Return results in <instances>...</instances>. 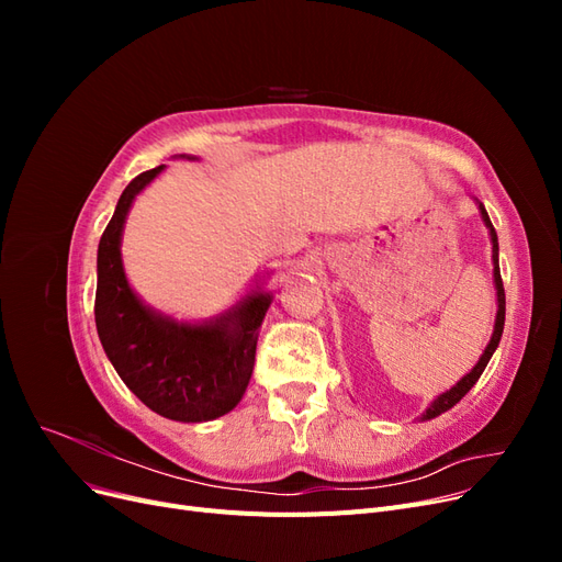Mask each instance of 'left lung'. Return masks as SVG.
Returning a JSON list of instances; mask_svg holds the SVG:
<instances>
[{
    "instance_id": "left-lung-1",
    "label": "left lung",
    "mask_w": 562,
    "mask_h": 562,
    "mask_svg": "<svg viewBox=\"0 0 562 562\" xmlns=\"http://www.w3.org/2000/svg\"><path fill=\"white\" fill-rule=\"evenodd\" d=\"M475 203H479L481 217H483V223H485V227H487V232H490V241H492V267H495V271H492V277H495V288H497V318H495V330H492V337H490V342H487L483 356L479 359V363H475V366L471 368V372H467V375H464L462 380H459L452 389H448L446 394H440L438 398H434V403L427 407V413H424L419 419H434V417H438V415H443L446 411H450L452 405H457L459 401H462V398L469 394V389H471L475 382H479V378L483 375L485 366H487L490 359H492V353H495V349L499 347V339H502V333H504L506 297H504V283H502V274H499V244H497V232H495V227H492L483 203H481V201H475Z\"/></svg>"
}]
</instances>
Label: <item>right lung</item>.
<instances>
[{
    "mask_svg": "<svg viewBox=\"0 0 562 562\" xmlns=\"http://www.w3.org/2000/svg\"><path fill=\"white\" fill-rule=\"evenodd\" d=\"M164 168L128 182L100 236L95 328L116 375L149 411L176 422H209L234 411L246 394L271 293L252 291L201 323L176 321L135 295L122 262V232L135 196Z\"/></svg>",
    "mask_w": 562,
    "mask_h": 562,
    "instance_id": "right-lung-1",
    "label": "right lung"
}]
</instances>
